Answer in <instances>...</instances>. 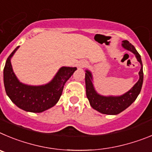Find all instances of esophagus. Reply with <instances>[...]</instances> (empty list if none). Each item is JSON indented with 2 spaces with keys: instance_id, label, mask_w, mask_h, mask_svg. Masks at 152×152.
<instances>
[{
  "instance_id": "obj_1",
  "label": "esophagus",
  "mask_w": 152,
  "mask_h": 152,
  "mask_svg": "<svg viewBox=\"0 0 152 152\" xmlns=\"http://www.w3.org/2000/svg\"><path fill=\"white\" fill-rule=\"evenodd\" d=\"M86 65H87V63H86V61H81L80 62H79V64H78V66H79V68L85 67Z\"/></svg>"
}]
</instances>
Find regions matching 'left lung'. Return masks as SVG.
Wrapping results in <instances>:
<instances>
[{
	"mask_svg": "<svg viewBox=\"0 0 152 152\" xmlns=\"http://www.w3.org/2000/svg\"><path fill=\"white\" fill-rule=\"evenodd\" d=\"M123 47L126 50H130L136 55L138 61L141 64V69L139 71V81L128 92L120 97H104L99 95L94 89L92 82H91V74L89 71H86V96L88 98L89 103L92 108L98 110L104 114L114 115L118 114L120 112L124 111L132 102L136 99L140 93L143 83V69L142 63L141 60L140 54L138 53L135 47L127 40L123 42Z\"/></svg>",
	"mask_w": 152,
	"mask_h": 152,
	"instance_id": "8db88e82",
	"label": "left lung"
}]
</instances>
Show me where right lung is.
Returning a JSON list of instances; mask_svg holds the SVG:
<instances>
[{
    "label": "right lung",
    "mask_w": 152,
    "mask_h": 152,
    "mask_svg": "<svg viewBox=\"0 0 152 152\" xmlns=\"http://www.w3.org/2000/svg\"><path fill=\"white\" fill-rule=\"evenodd\" d=\"M16 47L7 59L4 69V83L7 95L16 106L26 111L41 113L52 107L62 95L64 86L76 70V67L63 66L53 80L41 86H30L20 83L12 69L10 58Z\"/></svg>",
    "instance_id": "right-lung-1"
}]
</instances>
